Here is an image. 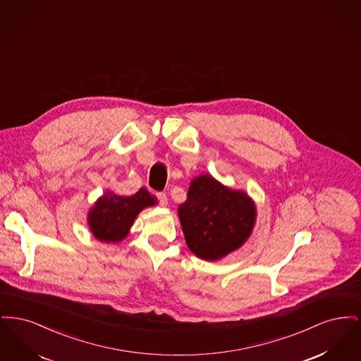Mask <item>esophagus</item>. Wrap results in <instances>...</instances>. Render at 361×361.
<instances>
[{
    "label": "esophagus",
    "instance_id": "34e87169",
    "mask_svg": "<svg viewBox=\"0 0 361 361\" xmlns=\"http://www.w3.org/2000/svg\"><path fill=\"white\" fill-rule=\"evenodd\" d=\"M157 199H158L159 206L165 207L168 204V197H166L165 192H157Z\"/></svg>",
    "mask_w": 361,
    "mask_h": 361
}]
</instances>
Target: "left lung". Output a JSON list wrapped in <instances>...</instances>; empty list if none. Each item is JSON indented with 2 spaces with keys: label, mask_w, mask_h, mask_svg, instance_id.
I'll return each mask as SVG.
<instances>
[{
  "label": "left lung",
  "mask_w": 361,
  "mask_h": 361,
  "mask_svg": "<svg viewBox=\"0 0 361 361\" xmlns=\"http://www.w3.org/2000/svg\"><path fill=\"white\" fill-rule=\"evenodd\" d=\"M178 216L189 249L197 257L214 261L247 240L256 208L246 193L226 188L204 174L192 181Z\"/></svg>",
  "instance_id": "1"
}]
</instances>
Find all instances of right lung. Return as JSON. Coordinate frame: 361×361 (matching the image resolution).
Listing matches in <instances>:
<instances>
[{
  "mask_svg": "<svg viewBox=\"0 0 361 361\" xmlns=\"http://www.w3.org/2000/svg\"><path fill=\"white\" fill-rule=\"evenodd\" d=\"M157 204V197L140 188L133 196H118L106 192L90 209L87 222L93 235L105 242H119L128 234L135 216L145 207Z\"/></svg>",
  "mask_w": 361,
  "mask_h": 361,
  "instance_id": "obj_1",
  "label": "right lung"
}]
</instances>
